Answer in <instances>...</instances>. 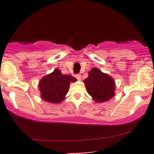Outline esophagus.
Instances as JSON below:
<instances>
[{"label":"esophagus","mask_w":154,"mask_h":154,"mask_svg":"<svg viewBox=\"0 0 154 154\" xmlns=\"http://www.w3.org/2000/svg\"><path fill=\"white\" fill-rule=\"evenodd\" d=\"M75 77H76V78L78 79V80H80L81 79V75H79V74H77V75H75Z\"/></svg>","instance_id":"esophagus-1"}]
</instances>
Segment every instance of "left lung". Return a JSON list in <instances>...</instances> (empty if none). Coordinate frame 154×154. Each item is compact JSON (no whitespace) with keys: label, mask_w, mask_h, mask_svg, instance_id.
<instances>
[{"label":"left lung","mask_w":154,"mask_h":154,"mask_svg":"<svg viewBox=\"0 0 154 154\" xmlns=\"http://www.w3.org/2000/svg\"><path fill=\"white\" fill-rule=\"evenodd\" d=\"M88 74V78L84 79L88 94L98 103L110 100L115 91V82L112 77L96 68L92 69Z\"/></svg>","instance_id":"obj_1"}]
</instances>
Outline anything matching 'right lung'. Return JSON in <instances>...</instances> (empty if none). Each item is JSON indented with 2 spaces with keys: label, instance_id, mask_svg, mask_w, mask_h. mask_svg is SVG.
<instances>
[{
  "label": "right lung",
  "instance_id": "add662e5",
  "mask_svg": "<svg viewBox=\"0 0 154 154\" xmlns=\"http://www.w3.org/2000/svg\"><path fill=\"white\" fill-rule=\"evenodd\" d=\"M76 80L77 79L72 75H62L56 69L50 75L44 77L39 83L41 98L50 103H61L68 93L70 82H75Z\"/></svg>",
  "mask_w": 154,
  "mask_h": 154
}]
</instances>
